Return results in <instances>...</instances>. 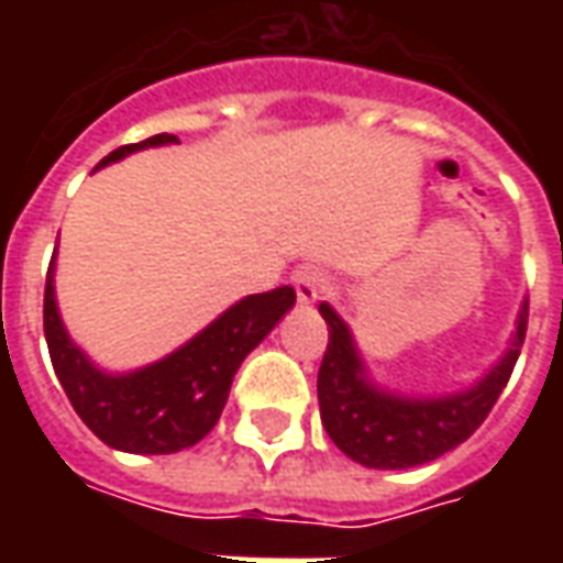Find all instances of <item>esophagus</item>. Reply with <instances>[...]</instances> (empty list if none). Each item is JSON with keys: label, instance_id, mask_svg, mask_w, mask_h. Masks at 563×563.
Returning a JSON list of instances; mask_svg holds the SVG:
<instances>
[{"label": "esophagus", "instance_id": "esophagus-1", "mask_svg": "<svg viewBox=\"0 0 563 563\" xmlns=\"http://www.w3.org/2000/svg\"><path fill=\"white\" fill-rule=\"evenodd\" d=\"M292 286H295V295H298V301H317L319 295L329 292V274L319 268V265H298L292 274Z\"/></svg>", "mask_w": 563, "mask_h": 563}]
</instances>
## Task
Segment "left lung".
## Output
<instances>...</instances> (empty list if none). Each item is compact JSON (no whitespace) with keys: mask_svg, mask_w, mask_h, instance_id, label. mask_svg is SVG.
Instances as JSON below:
<instances>
[{"mask_svg":"<svg viewBox=\"0 0 563 563\" xmlns=\"http://www.w3.org/2000/svg\"><path fill=\"white\" fill-rule=\"evenodd\" d=\"M319 313L329 322V346L317 379L322 424L341 452L379 471L416 467L464 443L492 413L509 383L528 331L525 305L509 353L476 389L437 401H407L374 389L365 379V367L343 319L329 305H319Z\"/></svg>","mask_w":563,"mask_h":563,"instance_id":"8db88e82","label":"left lung"}]
</instances>
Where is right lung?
Returning a JSON list of instances; mask_svg holds the SVG:
<instances>
[{"label":"right lung","instance_id":"add662e5","mask_svg":"<svg viewBox=\"0 0 563 563\" xmlns=\"http://www.w3.org/2000/svg\"><path fill=\"white\" fill-rule=\"evenodd\" d=\"M174 135H153L139 144H123L108 153L99 165L117 162L141 147L172 144ZM295 305L292 286H277L271 292L250 295L229 307L217 322L177 353L156 365L108 377L87 362L68 341L63 319L56 313L54 262L44 283V338L51 362L75 413L84 419L102 443L141 455H168L196 446L213 424L232 389V379L250 350L265 341L280 317Z\"/></svg>","mask_w":563,"mask_h":563}]
</instances>
